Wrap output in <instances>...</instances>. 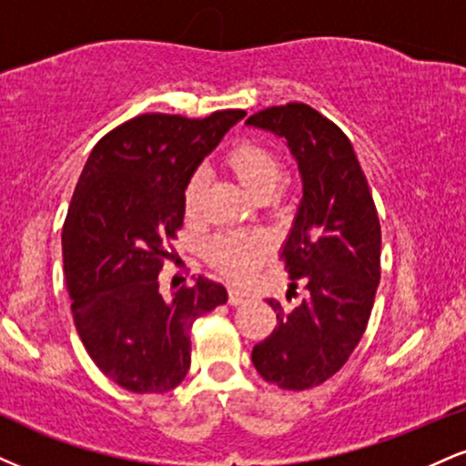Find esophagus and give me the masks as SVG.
<instances>
[{"label": "esophagus", "instance_id": "esophagus-1", "mask_svg": "<svg viewBox=\"0 0 466 466\" xmlns=\"http://www.w3.org/2000/svg\"><path fill=\"white\" fill-rule=\"evenodd\" d=\"M248 299H249V293H245V290H238V289H229L228 290L229 306H240V304H245Z\"/></svg>", "mask_w": 466, "mask_h": 466}]
</instances>
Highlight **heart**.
Segmentation results:
<instances>
[{
    "label": "heart",
    "instance_id": "obj_1",
    "mask_svg": "<svg viewBox=\"0 0 466 466\" xmlns=\"http://www.w3.org/2000/svg\"><path fill=\"white\" fill-rule=\"evenodd\" d=\"M223 162L234 177L258 199L271 198L282 179V158L271 145L256 138H238L229 145ZM208 176L204 169L190 173L184 184V212L188 218H198L204 206ZM271 243L254 232H223L208 245V260L223 276L232 279H248L267 260Z\"/></svg>",
    "mask_w": 466,
    "mask_h": 466
}]
</instances>
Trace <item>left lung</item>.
<instances>
[{
    "label": "left lung",
    "mask_w": 466,
    "mask_h": 466,
    "mask_svg": "<svg viewBox=\"0 0 466 466\" xmlns=\"http://www.w3.org/2000/svg\"><path fill=\"white\" fill-rule=\"evenodd\" d=\"M249 126L287 138L304 179V199L284 245L287 299L278 323L251 351L256 371L284 390L323 384L350 360L371 317L380 284L382 228L367 176L347 134L308 104L271 106Z\"/></svg>",
    "instance_id": "1"
}]
</instances>
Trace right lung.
I'll return each instance as SVG.
<instances>
[{
	"label": "right lung",
	"instance_id": "right-lung-1",
	"mask_svg": "<svg viewBox=\"0 0 466 466\" xmlns=\"http://www.w3.org/2000/svg\"><path fill=\"white\" fill-rule=\"evenodd\" d=\"M245 110L204 119L147 112L95 145L63 226L71 315L97 369L121 389L160 395L187 378L193 321L226 304L208 278L162 297L158 273L184 221V184Z\"/></svg>",
	"mask_w": 466,
	"mask_h": 466
}]
</instances>
